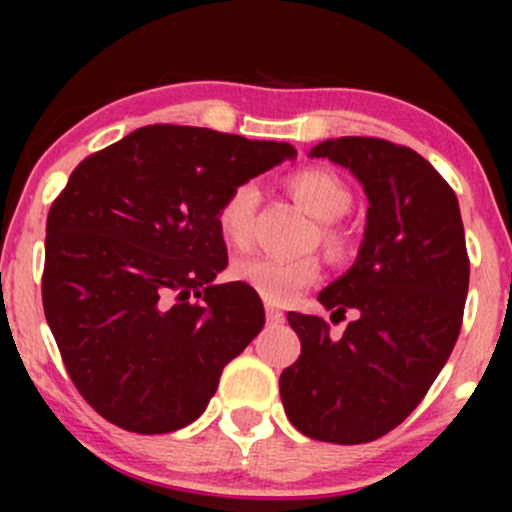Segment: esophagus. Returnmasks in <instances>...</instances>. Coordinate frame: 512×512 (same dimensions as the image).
<instances>
[{
    "mask_svg": "<svg viewBox=\"0 0 512 512\" xmlns=\"http://www.w3.org/2000/svg\"><path fill=\"white\" fill-rule=\"evenodd\" d=\"M267 322L269 325H281L284 322V313L279 308H274V305H267Z\"/></svg>",
    "mask_w": 512,
    "mask_h": 512,
    "instance_id": "1",
    "label": "esophagus"
}]
</instances>
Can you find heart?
Returning <instances> with one entry per match:
<instances>
[{
	"label": "heart",
	"instance_id": "1",
	"mask_svg": "<svg viewBox=\"0 0 512 512\" xmlns=\"http://www.w3.org/2000/svg\"><path fill=\"white\" fill-rule=\"evenodd\" d=\"M289 190L293 199L315 216L317 221L332 223L349 211L354 195L339 173L325 166H305L291 173ZM260 204V187L252 180L233 187L216 211V223L223 240L233 248H248L252 240V219ZM327 243L334 250L344 248V236L337 228H327ZM320 262L313 257L303 260H281V257H245L233 264V276L255 289L267 303L289 305L305 289L320 279Z\"/></svg>",
	"mask_w": 512,
	"mask_h": 512
}]
</instances>
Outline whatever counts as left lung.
Instances as JSON below:
<instances>
[{
	"label": "left lung",
	"mask_w": 512,
	"mask_h": 512,
	"mask_svg": "<svg viewBox=\"0 0 512 512\" xmlns=\"http://www.w3.org/2000/svg\"><path fill=\"white\" fill-rule=\"evenodd\" d=\"M310 156L349 168L368 197L356 262L317 296L356 320L332 339L322 317L289 313L301 356L281 373V402L303 436L370 443L419 407L457 342L469 289L460 204L407 146L339 137Z\"/></svg>",
	"instance_id": "obj_1"
}]
</instances>
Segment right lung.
<instances>
[{
	"instance_id": "1",
	"label": "right lung",
	"mask_w": 512,
	"mask_h": 512,
	"mask_svg": "<svg viewBox=\"0 0 512 512\" xmlns=\"http://www.w3.org/2000/svg\"><path fill=\"white\" fill-rule=\"evenodd\" d=\"M286 158L284 142L149 125L69 175L48 214L43 308L69 378L110 424L146 436L192 424L260 334L257 291L214 284L228 264L216 211Z\"/></svg>"
}]
</instances>
